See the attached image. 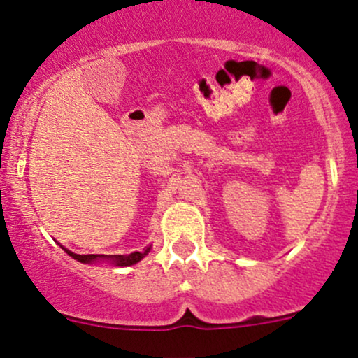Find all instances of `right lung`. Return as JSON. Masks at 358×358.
<instances>
[{
	"mask_svg": "<svg viewBox=\"0 0 358 358\" xmlns=\"http://www.w3.org/2000/svg\"><path fill=\"white\" fill-rule=\"evenodd\" d=\"M62 249L65 250V252L69 254V256L76 259V261L82 262V264H94V262H109V264L113 266H117V268H127V266H133L136 264V262L141 261L143 257L146 256L148 252L151 250V245H148V248L143 250V252H139V250H134V252L131 254H114V256H108V254H76L72 252V250L65 249L64 245H60Z\"/></svg>",
	"mask_w": 358,
	"mask_h": 358,
	"instance_id": "obj_1",
	"label": "right lung"
}]
</instances>
